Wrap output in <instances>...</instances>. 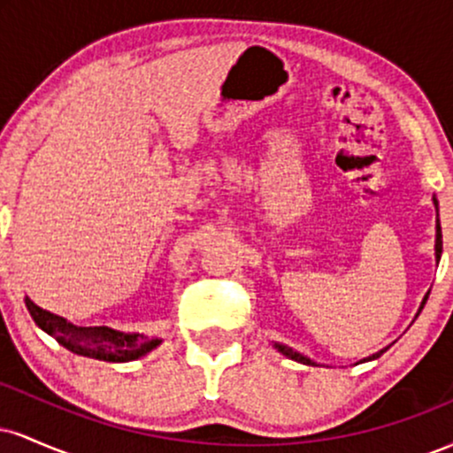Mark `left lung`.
<instances>
[{"mask_svg":"<svg viewBox=\"0 0 453 453\" xmlns=\"http://www.w3.org/2000/svg\"><path fill=\"white\" fill-rule=\"evenodd\" d=\"M441 251H443V234H441V227H436V257H441ZM426 300H428V298H424V304H426ZM277 349H279L280 353H283V356L292 357V360H296V362H303V364H315L313 360H309V357H304L303 353H298V351L289 349V347H285V345H277ZM381 353H383V351L375 353V356L368 357V360H375V357L381 356ZM315 366H317V364H315Z\"/></svg>","mask_w":453,"mask_h":453,"instance_id":"left-lung-1","label":"left lung"}]
</instances>
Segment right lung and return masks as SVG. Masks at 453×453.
Masks as SVG:
<instances>
[{"mask_svg":"<svg viewBox=\"0 0 453 453\" xmlns=\"http://www.w3.org/2000/svg\"><path fill=\"white\" fill-rule=\"evenodd\" d=\"M27 311L35 326L64 345L76 356L93 357L104 362H129L144 356L159 345V339H147L144 334H123L106 326H74L64 317L49 313L25 298Z\"/></svg>","mask_w":453,"mask_h":453,"instance_id":"1","label":"right lung"}]
</instances>
